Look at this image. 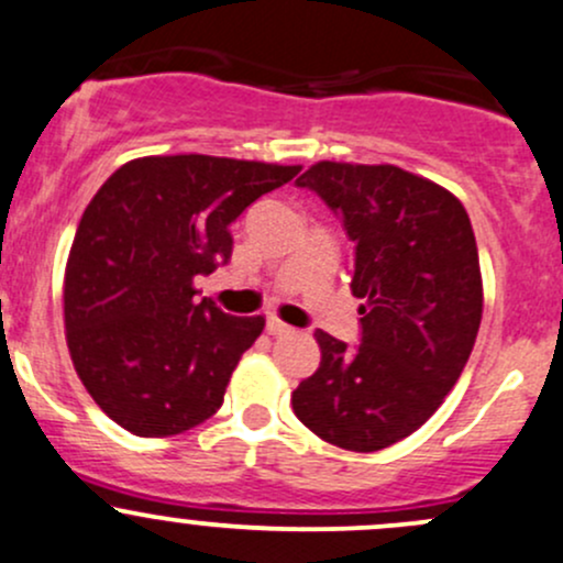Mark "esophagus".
I'll return each instance as SVG.
<instances>
[{"label":"esophagus","mask_w":563,"mask_h":563,"mask_svg":"<svg viewBox=\"0 0 563 563\" xmlns=\"http://www.w3.org/2000/svg\"><path fill=\"white\" fill-rule=\"evenodd\" d=\"M267 331L272 333V336H286V333H291V325L283 323L280 318H269L267 320Z\"/></svg>","instance_id":"obj_1"}]
</instances>
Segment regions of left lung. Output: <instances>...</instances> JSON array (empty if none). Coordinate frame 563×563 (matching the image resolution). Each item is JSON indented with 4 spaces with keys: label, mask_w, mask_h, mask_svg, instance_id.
<instances>
[{
    "label": "left lung",
    "mask_w": 563,
    "mask_h": 563,
    "mask_svg": "<svg viewBox=\"0 0 563 563\" xmlns=\"http://www.w3.org/2000/svg\"><path fill=\"white\" fill-rule=\"evenodd\" d=\"M296 184L344 221L363 336L347 347L314 331L320 366L294 390V413L333 446L379 452L428 422L473 352L484 283L471 216L398 165L320 159Z\"/></svg>",
    "instance_id": "obj_1"
}]
</instances>
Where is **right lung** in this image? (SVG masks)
Returning a JSON list of instances; mask_svg holds the SVG:
<instances>
[{
    "label": "right lung",
    "instance_id": "obj_1",
    "mask_svg": "<svg viewBox=\"0 0 563 563\" xmlns=\"http://www.w3.org/2000/svg\"><path fill=\"white\" fill-rule=\"evenodd\" d=\"M301 165L154 154L117 168L79 219L64 275L66 344L85 390L141 438L211 419L262 314L197 301L232 256L230 224Z\"/></svg>",
    "mask_w": 563,
    "mask_h": 563
}]
</instances>
